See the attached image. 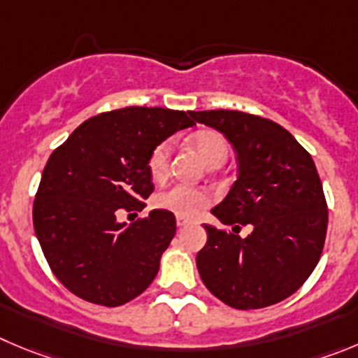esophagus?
<instances>
[{"label":"esophagus","mask_w":358,"mask_h":358,"mask_svg":"<svg viewBox=\"0 0 358 358\" xmlns=\"http://www.w3.org/2000/svg\"><path fill=\"white\" fill-rule=\"evenodd\" d=\"M176 224H178V228H183L185 224H189V219H185V217L178 215L176 217Z\"/></svg>","instance_id":"34e87169"}]
</instances>
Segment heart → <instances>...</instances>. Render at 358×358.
<instances>
[{"label":"heart","mask_w":358,"mask_h":358,"mask_svg":"<svg viewBox=\"0 0 358 358\" xmlns=\"http://www.w3.org/2000/svg\"><path fill=\"white\" fill-rule=\"evenodd\" d=\"M192 146H194L198 155L201 157L203 162L208 168L220 166L228 159V139L217 130H201V132H198L192 138ZM169 157H171V141L159 143L150 153L148 173L155 182H160V180H164V176L168 175ZM210 201H212V196L206 190L190 189V187L183 185H175L171 189L162 190L153 199L157 208L182 217H194L205 206H208Z\"/></svg>","instance_id":"obj_1"}]
</instances>
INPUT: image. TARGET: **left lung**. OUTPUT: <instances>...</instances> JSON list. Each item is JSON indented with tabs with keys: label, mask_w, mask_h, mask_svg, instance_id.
Returning a JSON list of instances; mask_svg holds the SVG:
<instances>
[{
	"label": "left lung",
	"mask_w": 358,
	"mask_h": 358,
	"mask_svg": "<svg viewBox=\"0 0 358 358\" xmlns=\"http://www.w3.org/2000/svg\"><path fill=\"white\" fill-rule=\"evenodd\" d=\"M233 145L238 178L212 213L233 233L205 224L196 256L212 295L235 309H262L288 299L313 273L329 222L315 160L272 120L242 111H189ZM250 224L245 239L240 225Z\"/></svg>",
	"instance_id": "obj_1"
}]
</instances>
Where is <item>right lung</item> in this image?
<instances>
[{"label": "right lung", "mask_w": 358, "mask_h": 358, "mask_svg": "<svg viewBox=\"0 0 358 358\" xmlns=\"http://www.w3.org/2000/svg\"><path fill=\"white\" fill-rule=\"evenodd\" d=\"M189 113L123 108L86 120L55 150L33 203L36 238L58 280L79 299L123 306L155 279L176 233L166 210L127 226L116 212L143 210L153 192L148 157L194 127Z\"/></svg>", "instance_id": "add662e5"}]
</instances>
